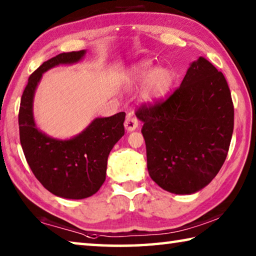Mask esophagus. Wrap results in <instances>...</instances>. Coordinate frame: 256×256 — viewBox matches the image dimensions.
<instances>
[{"instance_id": "esophagus-1", "label": "esophagus", "mask_w": 256, "mask_h": 256, "mask_svg": "<svg viewBox=\"0 0 256 256\" xmlns=\"http://www.w3.org/2000/svg\"><path fill=\"white\" fill-rule=\"evenodd\" d=\"M124 126L128 131H134V130L138 126V120L136 118V116L133 114H128L124 122Z\"/></svg>"}]
</instances>
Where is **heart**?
I'll return each mask as SVG.
<instances>
[{"mask_svg": "<svg viewBox=\"0 0 256 256\" xmlns=\"http://www.w3.org/2000/svg\"><path fill=\"white\" fill-rule=\"evenodd\" d=\"M144 82L142 89V96L146 100H154L164 97L174 81L172 72L167 68H160L154 70L152 63L149 60H142L136 64L126 76V84L133 86Z\"/></svg>", "mask_w": 256, "mask_h": 256, "instance_id": "1", "label": "heart"}]
</instances>
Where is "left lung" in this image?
<instances>
[{
  "instance_id": "8db88e82",
  "label": "left lung",
  "mask_w": 256,
  "mask_h": 256,
  "mask_svg": "<svg viewBox=\"0 0 256 256\" xmlns=\"http://www.w3.org/2000/svg\"><path fill=\"white\" fill-rule=\"evenodd\" d=\"M144 122L149 175L160 188L190 194L204 188L226 160L234 104L226 79L206 58L190 64L170 96L136 110Z\"/></svg>"
}]
</instances>
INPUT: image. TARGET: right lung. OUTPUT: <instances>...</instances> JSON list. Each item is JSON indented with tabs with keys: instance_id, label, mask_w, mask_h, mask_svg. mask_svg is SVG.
<instances>
[{
	"instance_id": "add662e5",
	"label": "right lung",
	"mask_w": 256,
	"mask_h": 256,
	"mask_svg": "<svg viewBox=\"0 0 256 256\" xmlns=\"http://www.w3.org/2000/svg\"><path fill=\"white\" fill-rule=\"evenodd\" d=\"M84 53L58 54L34 71L21 97L18 116L21 146L34 177L50 193L73 200L92 196L105 182L108 154L124 136L125 112L96 118L70 140H55L36 128L32 99L42 73L58 64L78 62Z\"/></svg>"
}]
</instances>
